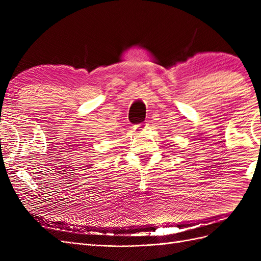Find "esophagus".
<instances>
[{"label":"esophagus","instance_id":"34e87169","mask_svg":"<svg viewBox=\"0 0 261 261\" xmlns=\"http://www.w3.org/2000/svg\"><path fill=\"white\" fill-rule=\"evenodd\" d=\"M147 126H148L147 123H140V124H137V125L134 126V127H135V129L137 132H141V130H144L147 127Z\"/></svg>","mask_w":261,"mask_h":261}]
</instances>
